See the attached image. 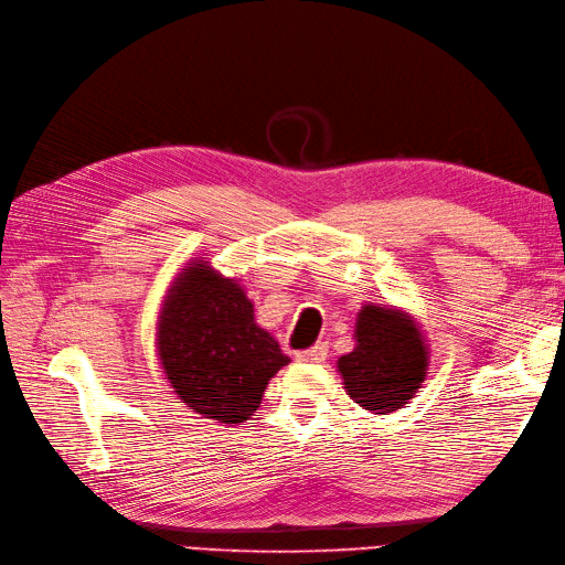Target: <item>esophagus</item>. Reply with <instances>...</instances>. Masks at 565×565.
Here are the masks:
<instances>
[{
    "instance_id": "esophagus-1",
    "label": "esophagus",
    "mask_w": 565,
    "mask_h": 565,
    "mask_svg": "<svg viewBox=\"0 0 565 565\" xmlns=\"http://www.w3.org/2000/svg\"><path fill=\"white\" fill-rule=\"evenodd\" d=\"M295 358H297V362H323L326 360V345L319 343V345L309 348V350H299Z\"/></svg>"
}]
</instances>
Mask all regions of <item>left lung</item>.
<instances>
[{
  "label": "left lung",
  "mask_w": 565,
  "mask_h": 565,
  "mask_svg": "<svg viewBox=\"0 0 565 565\" xmlns=\"http://www.w3.org/2000/svg\"><path fill=\"white\" fill-rule=\"evenodd\" d=\"M355 341L353 353L338 358L348 396L384 416L406 406L428 374V348L416 321L398 309L365 305Z\"/></svg>",
  "instance_id": "1"
}]
</instances>
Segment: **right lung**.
I'll return each mask as SVG.
<instances>
[{"label": "right lung", "mask_w": 565, "mask_h": 565, "mask_svg": "<svg viewBox=\"0 0 565 565\" xmlns=\"http://www.w3.org/2000/svg\"><path fill=\"white\" fill-rule=\"evenodd\" d=\"M157 348L181 404L224 425L254 416L270 377L290 362L256 323L242 285L207 260L188 263L169 287Z\"/></svg>", "instance_id": "obj_1"}]
</instances>
